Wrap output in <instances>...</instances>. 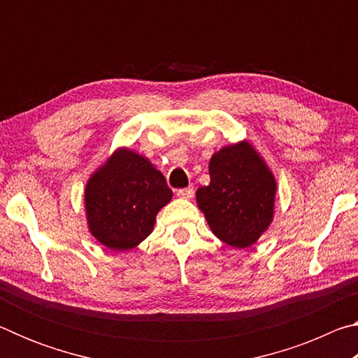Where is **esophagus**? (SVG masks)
<instances>
[{
	"instance_id": "esophagus-1",
	"label": "esophagus",
	"mask_w": 358,
	"mask_h": 358,
	"mask_svg": "<svg viewBox=\"0 0 358 358\" xmlns=\"http://www.w3.org/2000/svg\"><path fill=\"white\" fill-rule=\"evenodd\" d=\"M194 194V187H183V189H177V196L181 199H191Z\"/></svg>"
}]
</instances>
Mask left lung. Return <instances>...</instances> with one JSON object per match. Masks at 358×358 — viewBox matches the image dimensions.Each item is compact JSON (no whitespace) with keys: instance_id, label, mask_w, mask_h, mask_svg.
<instances>
[{"instance_id":"8db88e82","label":"left lung","mask_w":358,"mask_h":358,"mask_svg":"<svg viewBox=\"0 0 358 358\" xmlns=\"http://www.w3.org/2000/svg\"><path fill=\"white\" fill-rule=\"evenodd\" d=\"M210 185L196 192L199 208L224 243L248 248L273 220L276 181L250 142L221 148L210 159Z\"/></svg>"}]
</instances>
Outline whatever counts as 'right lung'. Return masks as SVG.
<instances>
[{"mask_svg": "<svg viewBox=\"0 0 358 358\" xmlns=\"http://www.w3.org/2000/svg\"><path fill=\"white\" fill-rule=\"evenodd\" d=\"M171 199L164 175L147 157L118 148L85 187L88 229L108 250H132L151 234L157 211Z\"/></svg>", "mask_w": 358, "mask_h": 358, "instance_id": "right-lung-1", "label": "right lung"}]
</instances>
